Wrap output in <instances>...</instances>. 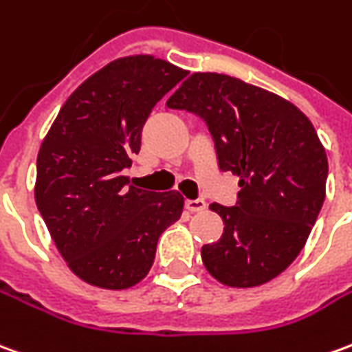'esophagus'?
<instances>
[{
    "instance_id": "esophagus-1",
    "label": "esophagus",
    "mask_w": 352,
    "mask_h": 352,
    "mask_svg": "<svg viewBox=\"0 0 352 352\" xmlns=\"http://www.w3.org/2000/svg\"><path fill=\"white\" fill-rule=\"evenodd\" d=\"M184 208L190 211V213H198V211L206 210V201L204 200H186L184 201Z\"/></svg>"
}]
</instances>
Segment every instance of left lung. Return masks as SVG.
<instances>
[{
  "instance_id": "8db88e82",
  "label": "left lung",
  "mask_w": 352,
  "mask_h": 352,
  "mask_svg": "<svg viewBox=\"0 0 352 352\" xmlns=\"http://www.w3.org/2000/svg\"><path fill=\"white\" fill-rule=\"evenodd\" d=\"M194 112L215 141L219 168L234 173V208L211 204L223 236L201 261L228 287H255L294 263L326 198L328 158L303 112L276 93L227 74L194 72L168 99Z\"/></svg>"
}]
</instances>
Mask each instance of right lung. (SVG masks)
I'll use <instances>...</instances> for the list:
<instances>
[{
	"instance_id": "add662e5",
	"label": "right lung",
	"mask_w": 352,
	"mask_h": 352,
	"mask_svg": "<svg viewBox=\"0 0 352 352\" xmlns=\"http://www.w3.org/2000/svg\"><path fill=\"white\" fill-rule=\"evenodd\" d=\"M184 76L152 55L116 58L66 99L39 146L38 210L68 269L91 286L139 284L160 234L183 213L177 190L137 188L122 169L141 151L154 104Z\"/></svg>"
}]
</instances>
